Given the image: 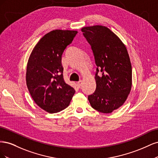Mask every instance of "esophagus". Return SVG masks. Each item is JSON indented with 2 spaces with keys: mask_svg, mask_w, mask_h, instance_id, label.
Listing matches in <instances>:
<instances>
[{
  "mask_svg": "<svg viewBox=\"0 0 158 158\" xmlns=\"http://www.w3.org/2000/svg\"><path fill=\"white\" fill-rule=\"evenodd\" d=\"M82 84H83V82H82V80H80V81H79V82H77V85H78V88H80L81 85H82Z\"/></svg>",
  "mask_w": 158,
  "mask_h": 158,
  "instance_id": "esophagus-1",
  "label": "esophagus"
}]
</instances>
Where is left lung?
Wrapping results in <instances>:
<instances>
[{
	"instance_id": "1",
	"label": "left lung",
	"mask_w": 158,
	"mask_h": 158,
	"mask_svg": "<svg viewBox=\"0 0 158 158\" xmlns=\"http://www.w3.org/2000/svg\"><path fill=\"white\" fill-rule=\"evenodd\" d=\"M81 30L92 46L98 66L96 89L88 100L98 111L111 113L123 106L131 90L132 66L127 47L106 26H85ZM98 68L101 76L97 75Z\"/></svg>"
}]
</instances>
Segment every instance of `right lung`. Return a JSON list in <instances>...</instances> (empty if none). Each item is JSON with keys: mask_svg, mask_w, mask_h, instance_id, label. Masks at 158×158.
Masks as SVG:
<instances>
[{"mask_svg": "<svg viewBox=\"0 0 158 158\" xmlns=\"http://www.w3.org/2000/svg\"><path fill=\"white\" fill-rule=\"evenodd\" d=\"M76 30L47 33L33 49L27 64L26 84L35 103L49 113L67 107L75 93L64 82L62 55L77 34Z\"/></svg>", "mask_w": 158, "mask_h": 158, "instance_id": "add662e5", "label": "right lung"}]
</instances>
